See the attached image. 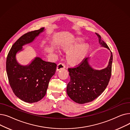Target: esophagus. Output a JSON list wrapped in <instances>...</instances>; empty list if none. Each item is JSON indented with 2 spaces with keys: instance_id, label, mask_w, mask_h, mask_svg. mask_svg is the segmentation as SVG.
I'll return each mask as SVG.
<instances>
[{
  "instance_id": "esophagus-1",
  "label": "esophagus",
  "mask_w": 130,
  "mask_h": 130,
  "mask_svg": "<svg viewBox=\"0 0 130 130\" xmlns=\"http://www.w3.org/2000/svg\"><path fill=\"white\" fill-rule=\"evenodd\" d=\"M65 66L64 65V64L63 63H59L57 66V71H59L60 70H61V69H65Z\"/></svg>"
}]
</instances>
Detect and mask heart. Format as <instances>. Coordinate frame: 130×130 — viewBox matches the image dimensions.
Segmentation results:
<instances>
[{
	"label": "heart",
	"instance_id": "b5f03b06",
	"mask_svg": "<svg viewBox=\"0 0 130 130\" xmlns=\"http://www.w3.org/2000/svg\"><path fill=\"white\" fill-rule=\"evenodd\" d=\"M82 42V39H78L77 43L64 45L62 47L63 51L69 52L67 55L66 59L67 63L71 65L75 66L81 63L89 51L90 45L87 43L82 44L73 50L77 46L78 43H81Z\"/></svg>",
	"mask_w": 130,
	"mask_h": 130
}]
</instances>
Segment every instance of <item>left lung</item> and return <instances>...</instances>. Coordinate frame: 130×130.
I'll use <instances>...</instances> for the list:
<instances>
[{"instance_id": "obj_1", "label": "left lung", "mask_w": 130, "mask_h": 130, "mask_svg": "<svg viewBox=\"0 0 130 130\" xmlns=\"http://www.w3.org/2000/svg\"><path fill=\"white\" fill-rule=\"evenodd\" d=\"M96 34L101 46L110 51L111 57L107 67L102 70L92 69L88 64V58H84L77 66L68 69L71 79L67 86V93L79 104L88 103L98 98L105 90L111 76L112 53L99 34Z\"/></svg>"}]
</instances>
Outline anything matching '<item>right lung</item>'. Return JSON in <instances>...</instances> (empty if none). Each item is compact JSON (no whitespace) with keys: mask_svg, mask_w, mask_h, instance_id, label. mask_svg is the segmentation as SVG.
Listing matches in <instances>:
<instances>
[{"mask_svg":"<svg viewBox=\"0 0 130 130\" xmlns=\"http://www.w3.org/2000/svg\"><path fill=\"white\" fill-rule=\"evenodd\" d=\"M44 29L31 31L22 36L12 46L6 59V72L11 89L17 98L27 103L38 102L45 96L57 65L36 57L29 65L22 66L17 61L16 54Z\"/></svg>","mask_w":130,"mask_h":130,"instance_id":"1","label":"right lung"}]
</instances>
